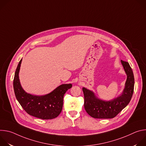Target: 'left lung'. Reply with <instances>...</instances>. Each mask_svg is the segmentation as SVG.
Returning <instances> with one entry per match:
<instances>
[{"label":"left lung","mask_w":146,"mask_h":146,"mask_svg":"<svg viewBox=\"0 0 146 146\" xmlns=\"http://www.w3.org/2000/svg\"><path fill=\"white\" fill-rule=\"evenodd\" d=\"M127 75L124 90L121 96L110 101H104L96 97L94 93L82 88L84 96V108L87 113L95 118H113L129 103L134 90L135 79L133 71L128 62L121 60Z\"/></svg>","instance_id":"8db88e82"}]
</instances>
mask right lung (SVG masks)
Masks as SVG:
<instances>
[{"label": "right lung", "instance_id": "add662e5", "mask_svg": "<svg viewBox=\"0 0 146 146\" xmlns=\"http://www.w3.org/2000/svg\"><path fill=\"white\" fill-rule=\"evenodd\" d=\"M22 59L16 69L13 81L15 97L24 110L29 115L43 119L56 118L62 111L64 96L72 88L71 84H62L48 94L36 96L27 93L21 86L19 72Z\"/></svg>", "mask_w": 146, "mask_h": 146}]
</instances>
